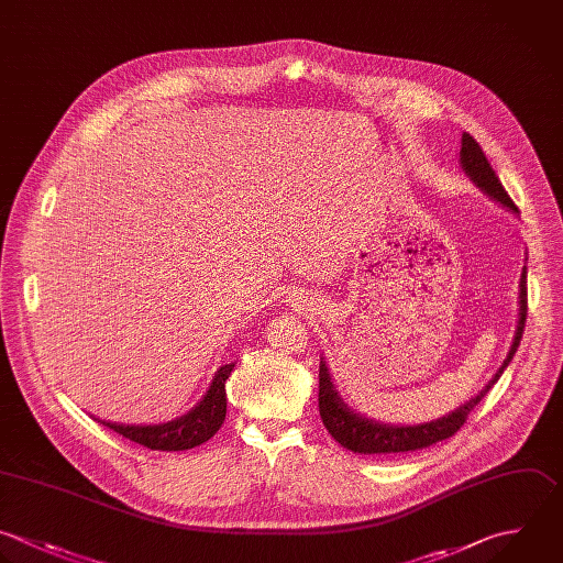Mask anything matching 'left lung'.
<instances>
[{
	"label": "left lung",
	"mask_w": 563,
	"mask_h": 563,
	"mask_svg": "<svg viewBox=\"0 0 563 563\" xmlns=\"http://www.w3.org/2000/svg\"><path fill=\"white\" fill-rule=\"evenodd\" d=\"M460 165L464 169V174L495 202H499L501 207L510 209L512 213H517L515 202L510 200V196L506 194V189L501 187L497 174L493 172L490 163L486 161L482 147L477 145V141L471 134H462V150H460ZM526 310H528V299H526V266L521 271V279H519V321H517V330H515V339L512 345L508 350V356L504 358L501 367L495 372V376L488 380V385L475 396L471 398L466 405L457 407L455 411H451L449 416H442L438 420L424 422V424H413V427H396V424H380L376 420L363 418L361 413H354L343 398L339 396L330 372L325 367V361L321 358L319 365V413L321 420L328 429V433L345 449L354 451V453H405V451H418L424 446H431L440 440L451 438L468 418L471 409L486 396V391L497 383V378L501 376V372L508 367V363L512 361V354L519 347L521 334H523V323H526Z\"/></svg>",
	"instance_id": "obj_1"
}]
</instances>
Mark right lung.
I'll return each instance as SVG.
<instances>
[{
  "instance_id": "1",
  "label": "right lung",
  "mask_w": 563,
  "mask_h": 563,
  "mask_svg": "<svg viewBox=\"0 0 563 563\" xmlns=\"http://www.w3.org/2000/svg\"><path fill=\"white\" fill-rule=\"evenodd\" d=\"M233 367H235V363L222 365L216 372L213 383L209 385L202 400L180 418H174V420L161 422V424H119V422H106V420H99V422L114 429L123 438L139 442L152 451L194 449V446L207 442L209 438H213L216 431L224 422V416H227L224 383H227L229 374L233 372Z\"/></svg>"
}]
</instances>
